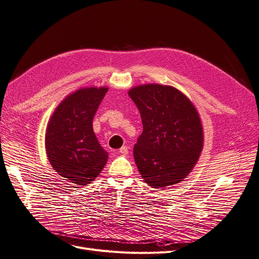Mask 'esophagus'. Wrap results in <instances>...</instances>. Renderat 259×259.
Listing matches in <instances>:
<instances>
[{"label": "esophagus", "mask_w": 259, "mask_h": 259, "mask_svg": "<svg viewBox=\"0 0 259 259\" xmlns=\"http://www.w3.org/2000/svg\"><path fill=\"white\" fill-rule=\"evenodd\" d=\"M119 153L122 155H126L128 153V149L126 146H123L120 150H119Z\"/></svg>", "instance_id": "esophagus-1"}]
</instances>
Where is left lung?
Here are the masks:
<instances>
[{"mask_svg":"<svg viewBox=\"0 0 259 259\" xmlns=\"http://www.w3.org/2000/svg\"><path fill=\"white\" fill-rule=\"evenodd\" d=\"M128 95L144 126L134 147L142 179L154 189L181 182L193 170L203 147L197 109L171 85L140 84L132 88Z\"/></svg>","mask_w":259,"mask_h":259,"instance_id":"obj_1","label":"left lung"}]
</instances>
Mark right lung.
Listing matches in <instances>:
<instances>
[{"mask_svg": "<svg viewBox=\"0 0 259 259\" xmlns=\"http://www.w3.org/2000/svg\"><path fill=\"white\" fill-rule=\"evenodd\" d=\"M107 91V87H88L68 94L48 122L45 147L49 163L74 185L92 183L108 159L92 125Z\"/></svg>", "mask_w": 259, "mask_h": 259, "instance_id": "add662e5", "label": "right lung"}]
</instances>
